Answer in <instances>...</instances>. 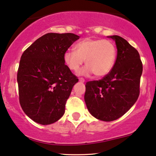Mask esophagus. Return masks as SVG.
I'll use <instances>...</instances> for the list:
<instances>
[{"mask_svg": "<svg viewBox=\"0 0 156 156\" xmlns=\"http://www.w3.org/2000/svg\"><path fill=\"white\" fill-rule=\"evenodd\" d=\"M79 81H80L81 83H84L85 82V79L83 78H79Z\"/></svg>", "mask_w": 156, "mask_h": 156, "instance_id": "1", "label": "esophagus"}]
</instances>
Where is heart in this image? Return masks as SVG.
<instances>
[{"label":"heart","mask_w":156,"mask_h":156,"mask_svg":"<svg viewBox=\"0 0 156 156\" xmlns=\"http://www.w3.org/2000/svg\"><path fill=\"white\" fill-rule=\"evenodd\" d=\"M75 52L66 51L63 60L69 70L78 72L83 63L86 68L80 72V75L93 73L96 77H103L111 71L117 58V48L108 39H85L75 45Z\"/></svg>","instance_id":"b5f03b06"}]
</instances>
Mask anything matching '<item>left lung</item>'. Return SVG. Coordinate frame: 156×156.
I'll return each instance as SVG.
<instances>
[{"mask_svg": "<svg viewBox=\"0 0 156 156\" xmlns=\"http://www.w3.org/2000/svg\"><path fill=\"white\" fill-rule=\"evenodd\" d=\"M115 41L117 58L113 68L101 80L86 83L84 99L91 115L111 122L123 116L140 95L143 63L139 52L122 37H109Z\"/></svg>", "mask_w": 156, "mask_h": 156, "instance_id": "8db88e82", "label": "left lung"}]
</instances>
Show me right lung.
Returning <instances> with one entry per match:
<instances>
[{
    "mask_svg": "<svg viewBox=\"0 0 156 156\" xmlns=\"http://www.w3.org/2000/svg\"><path fill=\"white\" fill-rule=\"evenodd\" d=\"M79 39L72 33H47L23 52L17 73L19 103L28 117L50 125L62 117L78 77L63 60L64 53Z\"/></svg>",
    "mask_w": 156,
    "mask_h": 156,
    "instance_id": "right-lung-1",
    "label": "right lung"
}]
</instances>
